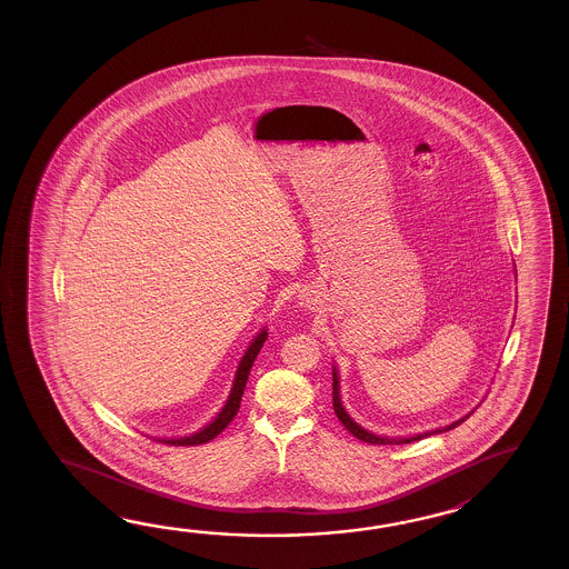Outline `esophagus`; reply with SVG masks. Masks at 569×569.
Wrapping results in <instances>:
<instances>
[{
	"mask_svg": "<svg viewBox=\"0 0 569 569\" xmlns=\"http://www.w3.org/2000/svg\"><path fill=\"white\" fill-rule=\"evenodd\" d=\"M301 302L305 305V307H311V305L315 302V299L311 297V295H302Z\"/></svg>",
	"mask_w": 569,
	"mask_h": 569,
	"instance_id": "34e87169",
	"label": "esophagus"
}]
</instances>
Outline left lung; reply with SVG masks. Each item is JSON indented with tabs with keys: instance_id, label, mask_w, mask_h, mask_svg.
<instances>
[{
	"instance_id": "1",
	"label": "left lung",
	"mask_w": 569,
	"mask_h": 569,
	"mask_svg": "<svg viewBox=\"0 0 569 569\" xmlns=\"http://www.w3.org/2000/svg\"><path fill=\"white\" fill-rule=\"evenodd\" d=\"M331 375H333V411L338 415L339 423L343 425L348 431H350L351 436L358 437L360 441H366V443H372V446H400V443H411V441H419V439H423V437L437 436V433H446L449 429H456L458 425L463 423L470 415H472L478 407H473L472 411L466 412L463 417H460L458 421H453V423L443 425V427H437V429H431V431H425V433H415V436L409 437H388V436H376L372 431H368V429H363L362 425L356 423L353 419H351L350 412L346 411V407H343V400H341V378H339L338 366L333 363V370H331Z\"/></svg>"
}]
</instances>
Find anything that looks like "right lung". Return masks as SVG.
Wrapping results in <instances>:
<instances>
[{"label":"right lung","mask_w":569,"mask_h":569,"mask_svg":"<svg viewBox=\"0 0 569 569\" xmlns=\"http://www.w3.org/2000/svg\"><path fill=\"white\" fill-rule=\"evenodd\" d=\"M267 338L268 329L262 327L256 333L254 339L250 341V346L243 351L242 360L238 362L236 375H233V380H231L230 395H228V399L223 402L221 411L209 423L203 425L201 429H197V431L189 433V436L157 437V441H164V443H170V446H201V443L211 441L213 437H218L231 423V419L238 415V411H240L243 388H246V382H248V376H250V370H252L256 356H258V351L262 350Z\"/></svg>","instance_id":"add662e5"}]
</instances>
